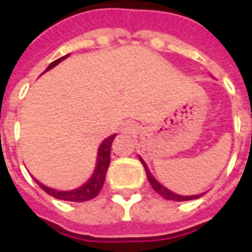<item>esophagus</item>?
<instances>
[{
    "mask_svg": "<svg viewBox=\"0 0 252 252\" xmlns=\"http://www.w3.org/2000/svg\"><path fill=\"white\" fill-rule=\"evenodd\" d=\"M121 132L123 133H136L137 132V126L135 124V123H126V124H124V126H123V129H121Z\"/></svg>",
    "mask_w": 252,
    "mask_h": 252,
    "instance_id": "obj_1",
    "label": "esophagus"
}]
</instances>
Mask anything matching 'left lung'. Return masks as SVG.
<instances>
[{"mask_svg":"<svg viewBox=\"0 0 252 252\" xmlns=\"http://www.w3.org/2000/svg\"><path fill=\"white\" fill-rule=\"evenodd\" d=\"M139 159H140V162H142V164L144 166V170H146V174H147V178L148 181H150V184H151V186H153V189L158 193V194H160L163 198H166V200H170V201H189V200H195V198H200L201 195H204L205 193H200V194H194V195H182V194H177V193H174V191H171L170 189H167L166 186H163L160 182H159L155 177L153 175V173L150 171V169H148V166L146 164V162L143 160L142 157H139Z\"/></svg>","mask_w":252,"mask_h":252,"instance_id":"8db88e82","label":"left lung"}]
</instances>
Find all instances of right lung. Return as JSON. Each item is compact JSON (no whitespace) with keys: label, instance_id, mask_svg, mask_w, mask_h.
I'll return each mask as SVG.
<instances>
[{"label":"right lung","instance_id":"1","mask_svg":"<svg viewBox=\"0 0 252 252\" xmlns=\"http://www.w3.org/2000/svg\"><path fill=\"white\" fill-rule=\"evenodd\" d=\"M68 55H70V54H68ZM68 55L59 58L55 62H52L50 66L47 67L46 71L54 68L57 64H59L62 61H64ZM115 137L116 133H113V135H110L109 137H106L104 142L99 144L93 174H92V177H90L82 186H79L77 189L57 190L52 189V188H48V186L46 185H43V184L39 182L36 178H33V180L36 181V184L40 186L41 189L44 190L46 193H48V194L52 195V197H55L58 200L72 201V202H83V201L92 200V198L98 195V193L101 191V189H102V186H104L105 175H106V171H108V167H109L110 163V148H112V143L115 140Z\"/></svg>","mask_w":252,"mask_h":252}]
</instances>
